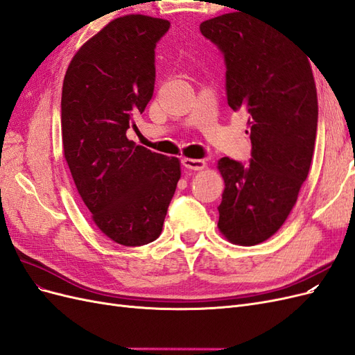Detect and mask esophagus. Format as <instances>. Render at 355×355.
I'll list each match as a JSON object with an SVG mask.
<instances>
[{"instance_id": "obj_1", "label": "esophagus", "mask_w": 355, "mask_h": 355, "mask_svg": "<svg viewBox=\"0 0 355 355\" xmlns=\"http://www.w3.org/2000/svg\"><path fill=\"white\" fill-rule=\"evenodd\" d=\"M182 164H184V167H187L189 170H202L204 167H206V161L197 159V158H184L182 159Z\"/></svg>"}]
</instances>
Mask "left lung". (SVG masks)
Listing matches in <instances>:
<instances>
[{
    "instance_id": "obj_1",
    "label": "left lung",
    "mask_w": 355,
    "mask_h": 355,
    "mask_svg": "<svg viewBox=\"0 0 355 355\" xmlns=\"http://www.w3.org/2000/svg\"><path fill=\"white\" fill-rule=\"evenodd\" d=\"M200 31L223 53L228 105L250 115V163L218 161V228L232 244L254 245L282 228L308 176L318 120L313 69L292 40L256 16L227 13Z\"/></svg>"
}]
</instances>
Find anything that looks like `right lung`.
Here are the masks:
<instances>
[{"label":"right lung","instance_id":"add662e5","mask_svg":"<svg viewBox=\"0 0 355 355\" xmlns=\"http://www.w3.org/2000/svg\"><path fill=\"white\" fill-rule=\"evenodd\" d=\"M166 19L116 17L75 53L62 87V144L73 184L106 237L157 240L180 179V161L128 141L155 84V46Z\"/></svg>","mask_w":355,"mask_h":355}]
</instances>
